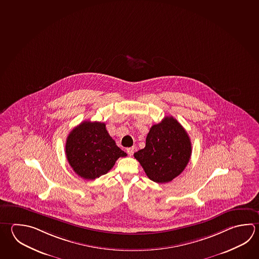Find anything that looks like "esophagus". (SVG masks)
<instances>
[{
  "instance_id": "34e87169",
  "label": "esophagus",
  "mask_w": 259,
  "mask_h": 259,
  "mask_svg": "<svg viewBox=\"0 0 259 259\" xmlns=\"http://www.w3.org/2000/svg\"><path fill=\"white\" fill-rule=\"evenodd\" d=\"M127 153H128V155L129 156H133L134 155V153H135V147H129V148H127Z\"/></svg>"
}]
</instances>
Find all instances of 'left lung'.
I'll return each instance as SVG.
<instances>
[{"instance_id":"left-lung-1","label":"left lung","mask_w":259,"mask_h":259,"mask_svg":"<svg viewBox=\"0 0 259 259\" xmlns=\"http://www.w3.org/2000/svg\"><path fill=\"white\" fill-rule=\"evenodd\" d=\"M134 156L151 181L166 183L179 176L190 161L191 139L175 118L166 116L150 128L146 147Z\"/></svg>"}]
</instances>
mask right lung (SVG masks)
<instances>
[{"label": "right lung", "instance_id": "right-lung-1", "mask_svg": "<svg viewBox=\"0 0 259 259\" xmlns=\"http://www.w3.org/2000/svg\"><path fill=\"white\" fill-rule=\"evenodd\" d=\"M65 150L72 169L85 180L103 176L119 157L127 156L110 137L104 122L91 121H84L69 133Z\"/></svg>", "mask_w": 259, "mask_h": 259}]
</instances>
